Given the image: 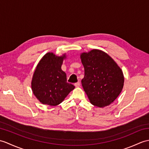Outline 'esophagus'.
<instances>
[{
	"label": "esophagus",
	"instance_id": "obj_1",
	"mask_svg": "<svg viewBox=\"0 0 149 149\" xmlns=\"http://www.w3.org/2000/svg\"><path fill=\"white\" fill-rule=\"evenodd\" d=\"M74 85H75V87H77H77H79V86H80V85H81V83H80V82H77L75 83Z\"/></svg>",
	"mask_w": 149,
	"mask_h": 149
}]
</instances>
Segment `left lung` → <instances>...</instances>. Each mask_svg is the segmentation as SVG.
<instances>
[{
	"label": "left lung",
	"mask_w": 149,
	"mask_h": 149,
	"mask_svg": "<svg viewBox=\"0 0 149 149\" xmlns=\"http://www.w3.org/2000/svg\"><path fill=\"white\" fill-rule=\"evenodd\" d=\"M84 68L82 86L92 105H109L121 92L124 85L123 71L105 52L93 49L81 54Z\"/></svg>",
	"instance_id": "left-lung-1"
}]
</instances>
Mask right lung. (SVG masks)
<instances>
[{
	"instance_id": "add662e5",
	"label": "right lung",
	"mask_w": 149,
	"mask_h": 149,
	"mask_svg": "<svg viewBox=\"0 0 149 149\" xmlns=\"http://www.w3.org/2000/svg\"><path fill=\"white\" fill-rule=\"evenodd\" d=\"M65 58V54L60 57L48 53L37 65L33 75L32 89L43 104H60L75 88L73 84L67 82V75L61 68Z\"/></svg>"
}]
</instances>
